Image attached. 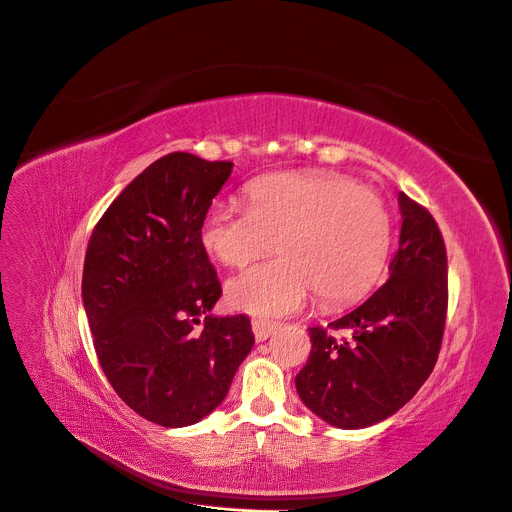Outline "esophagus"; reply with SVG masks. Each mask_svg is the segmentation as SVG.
<instances>
[{
	"label": "esophagus",
	"mask_w": 512,
	"mask_h": 512,
	"mask_svg": "<svg viewBox=\"0 0 512 512\" xmlns=\"http://www.w3.org/2000/svg\"><path fill=\"white\" fill-rule=\"evenodd\" d=\"M276 328H278V324H274V321H270V319H253V334H255L257 342H263L270 338Z\"/></svg>",
	"instance_id": "34e87169"
}]
</instances>
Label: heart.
I'll use <instances>...</instances> for the list:
<instances>
[{
    "label": "heart",
    "mask_w": 512,
    "mask_h": 512,
    "mask_svg": "<svg viewBox=\"0 0 512 512\" xmlns=\"http://www.w3.org/2000/svg\"><path fill=\"white\" fill-rule=\"evenodd\" d=\"M247 205H213L201 245L228 267H247L274 249L280 259L228 284V303L257 317L305 307L311 292L328 309L361 301L378 282L392 242L384 199L328 172H278L247 186Z\"/></svg>",
    "instance_id": "b5f03b06"
}]
</instances>
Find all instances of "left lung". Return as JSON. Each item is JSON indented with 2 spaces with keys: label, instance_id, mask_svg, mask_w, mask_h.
Masks as SVG:
<instances>
[{
  "label": "left lung",
  "instance_id": "1",
  "mask_svg": "<svg viewBox=\"0 0 512 512\" xmlns=\"http://www.w3.org/2000/svg\"><path fill=\"white\" fill-rule=\"evenodd\" d=\"M398 251L388 282L324 328H309L311 353L294 384L305 407L340 429L380 423L429 378L448 309L444 238L425 207L398 195ZM346 331L348 339L333 332Z\"/></svg>",
  "mask_w": 512,
  "mask_h": 512
}]
</instances>
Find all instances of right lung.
Listing matches in <instances>:
<instances>
[{
  "instance_id": "1",
  "label": "right lung",
  "mask_w": 512,
  "mask_h": 512,
  "mask_svg": "<svg viewBox=\"0 0 512 512\" xmlns=\"http://www.w3.org/2000/svg\"><path fill=\"white\" fill-rule=\"evenodd\" d=\"M232 166L182 151L153 161L107 207L87 247L83 305L99 365L134 413L164 427L218 407L255 342L247 315H207L222 286L201 226Z\"/></svg>"
}]
</instances>
